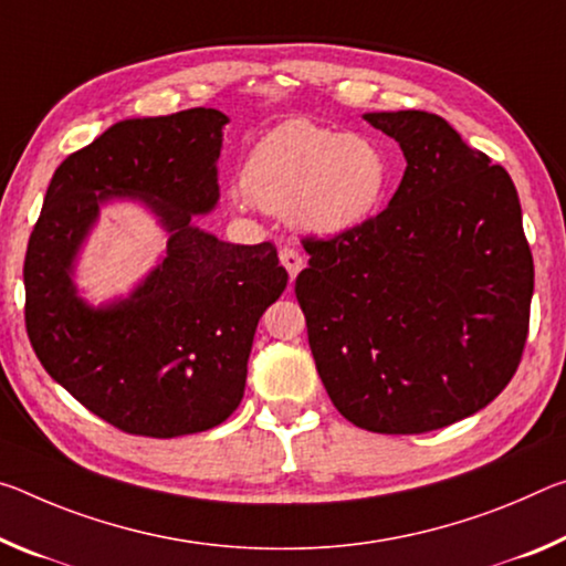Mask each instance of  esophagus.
<instances>
[{
	"label": "esophagus",
	"instance_id": "1",
	"mask_svg": "<svg viewBox=\"0 0 566 566\" xmlns=\"http://www.w3.org/2000/svg\"><path fill=\"white\" fill-rule=\"evenodd\" d=\"M277 258H281L283 268H285V271H289L291 281H293V277L298 275L301 268H303V255L295 248H281V253H277Z\"/></svg>",
	"mask_w": 566,
	"mask_h": 566
}]
</instances>
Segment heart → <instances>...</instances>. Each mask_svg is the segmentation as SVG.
Segmentation results:
<instances>
[{"instance_id":"1","label":"heart","mask_w":566,"mask_h":566,"mask_svg":"<svg viewBox=\"0 0 566 566\" xmlns=\"http://www.w3.org/2000/svg\"><path fill=\"white\" fill-rule=\"evenodd\" d=\"M391 178V157L376 137L291 119L250 147L235 198L305 233L344 235L374 220Z\"/></svg>"}]
</instances>
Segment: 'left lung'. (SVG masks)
I'll return each instance as SVG.
<instances>
[{
    "instance_id": "1",
    "label": "left lung",
    "mask_w": 566,
    "mask_h": 566,
    "mask_svg": "<svg viewBox=\"0 0 566 566\" xmlns=\"http://www.w3.org/2000/svg\"><path fill=\"white\" fill-rule=\"evenodd\" d=\"M364 119L401 145V185L364 228L303 240L295 298L344 419L437 431L492 403L522 360L534 293L522 206L502 165L443 117Z\"/></svg>"
}]
</instances>
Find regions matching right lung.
<instances>
[{
	"mask_svg": "<svg viewBox=\"0 0 566 566\" xmlns=\"http://www.w3.org/2000/svg\"><path fill=\"white\" fill-rule=\"evenodd\" d=\"M220 109L192 107L105 129L52 175L24 258L27 336L44 370L135 437L208 431L238 409L248 356L289 273L273 243L233 245L192 226L216 208ZM109 197H135L169 230L164 261L128 296L92 310L71 268Z\"/></svg>",
	"mask_w": 566,
	"mask_h": 566,
	"instance_id": "add662e5",
	"label": "right lung"
}]
</instances>
